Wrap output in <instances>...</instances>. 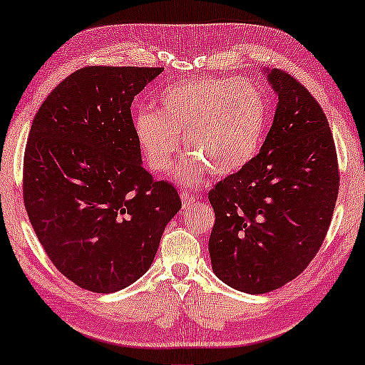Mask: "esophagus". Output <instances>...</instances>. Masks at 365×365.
I'll return each mask as SVG.
<instances>
[{
	"mask_svg": "<svg viewBox=\"0 0 365 365\" xmlns=\"http://www.w3.org/2000/svg\"><path fill=\"white\" fill-rule=\"evenodd\" d=\"M181 200H182V205L186 207V205H192L194 202H195V195H192V194H189V192H181Z\"/></svg>",
	"mask_w": 365,
	"mask_h": 365,
	"instance_id": "1",
	"label": "esophagus"
}]
</instances>
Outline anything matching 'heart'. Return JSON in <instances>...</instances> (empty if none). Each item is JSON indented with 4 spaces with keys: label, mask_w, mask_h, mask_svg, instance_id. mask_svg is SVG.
I'll use <instances>...</instances> for the list:
<instances>
[{
    "label": "heart",
    "mask_w": 365,
    "mask_h": 365,
    "mask_svg": "<svg viewBox=\"0 0 365 365\" xmlns=\"http://www.w3.org/2000/svg\"><path fill=\"white\" fill-rule=\"evenodd\" d=\"M267 119L265 93L255 82L202 77L166 88L158 113L137 111L133 128L145 165L158 175L173 170L182 137L189 153L176 178L195 186L208 170L230 176L246 168L264 143Z\"/></svg>",
    "instance_id": "obj_1"
}]
</instances>
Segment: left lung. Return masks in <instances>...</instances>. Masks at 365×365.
Instances as JSON below:
<instances>
[{"instance_id":"left-lung-1","label":"left lung","mask_w":365,"mask_h":365,"mask_svg":"<svg viewBox=\"0 0 365 365\" xmlns=\"http://www.w3.org/2000/svg\"><path fill=\"white\" fill-rule=\"evenodd\" d=\"M264 73L278 97L264 145L208 192L213 273L249 294L282 288L312 262L339 187L333 135L317 100L283 71Z\"/></svg>"}]
</instances>
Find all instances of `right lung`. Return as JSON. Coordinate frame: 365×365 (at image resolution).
<instances>
[{"instance_id": "right-lung-1", "label": "right lung", "mask_w": 365, "mask_h": 365, "mask_svg": "<svg viewBox=\"0 0 365 365\" xmlns=\"http://www.w3.org/2000/svg\"><path fill=\"white\" fill-rule=\"evenodd\" d=\"M163 68L91 66L48 95L24 155V204L59 272L83 289L137 282L181 208L142 166L130 105Z\"/></svg>"}]
</instances>
